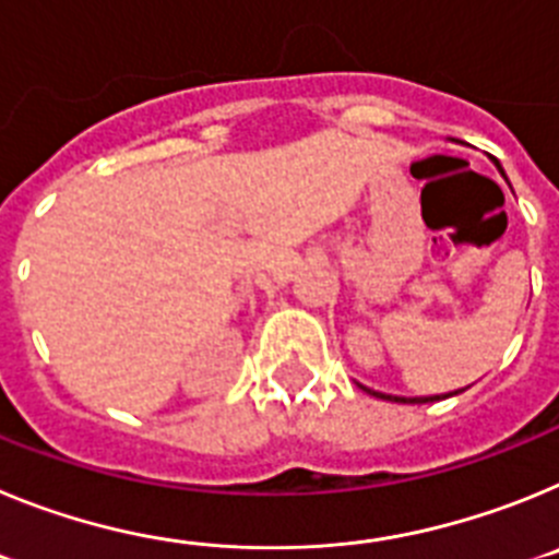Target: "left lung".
Returning a JSON list of instances; mask_svg holds the SVG:
<instances>
[{
	"label": "left lung",
	"instance_id": "obj_1",
	"mask_svg": "<svg viewBox=\"0 0 559 559\" xmlns=\"http://www.w3.org/2000/svg\"><path fill=\"white\" fill-rule=\"evenodd\" d=\"M369 394H378V397H383V400H400V403H406V397H389V394H380V392H372V389H367ZM459 394V392H456ZM428 400H439V397H414V400H408V403H428Z\"/></svg>",
	"mask_w": 559,
	"mask_h": 559
}]
</instances>
